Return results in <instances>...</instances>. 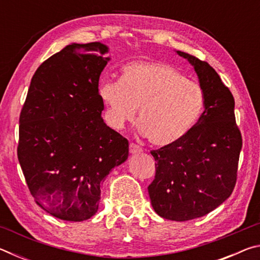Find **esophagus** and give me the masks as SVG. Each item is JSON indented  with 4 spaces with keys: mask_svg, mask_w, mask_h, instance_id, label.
Returning a JSON list of instances; mask_svg holds the SVG:
<instances>
[{
    "mask_svg": "<svg viewBox=\"0 0 260 260\" xmlns=\"http://www.w3.org/2000/svg\"><path fill=\"white\" fill-rule=\"evenodd\" d=\"M129 152L132 153V155H136V153L142 152V148L135 143H131L129 144Z\"/></svg>",
    "mask_w": 260,
    "mask_h": 260,
    "instance_id": "34e87169",
    "label": "esophagus"
}]
</instances>
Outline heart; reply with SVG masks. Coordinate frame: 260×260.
I'll return each instance as SVG.
<instances>
[{
	"label": "heart",
	"instance_id": "1",
	"mask_svg": "<svg viewBox=\"0 0 260 260\" xmlns=\"http://www.w3.org/2000/svg\"><path fill=\"white\" fill-rule=\"evenodd\" d=\"M99 94L108 107L110 124L116 128L133 120L139 108L140 132L158 147L183 139L205 108L203 88L162 61L126 65L120 81H102Z\"/></svg>",
	"mask_w": 260,
	"mask_h": 260
}]
</instances>
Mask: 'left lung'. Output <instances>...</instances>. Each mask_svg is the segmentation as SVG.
<instances>
[{"mask_svg":"<svg viewBox=\"0 0 260 260\" xmlns=\"http://www.w3.org/2000/svg\"><path fill=\"white\" fill-rule=\"evenodd\" d=\"M205 94L196 126L178 142L152 150L156 175L149 184L151 205L161 218L187 221L208 214L234 190L242 136L234 98L210 65L183 51Z\"/></svg>","mask_w":260,"mask_h":260,"instance_id":"obj_1","label":"left lung"}]
</instances>
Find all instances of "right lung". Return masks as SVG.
Here are the masks:
<instances>
[{
	"instance_id": "add662e5",
	"label": "right lung",
	"mask_w": 260,
	"mask_h": 260,
	"mask_svg": "<svg viewBox=\"0 0 260 260\" xmlns=\"http://www.w3.org/2000/svg\"><path fill=\"white\" fill-rule=\"evenodd\" d=\"M108 51L101 42L72 43L49 57L20 112L17 155L26 183L41 209L67 221L98 212L101 182L128 157V141L101 116Z\"/></svg>"
}]
</instances>
